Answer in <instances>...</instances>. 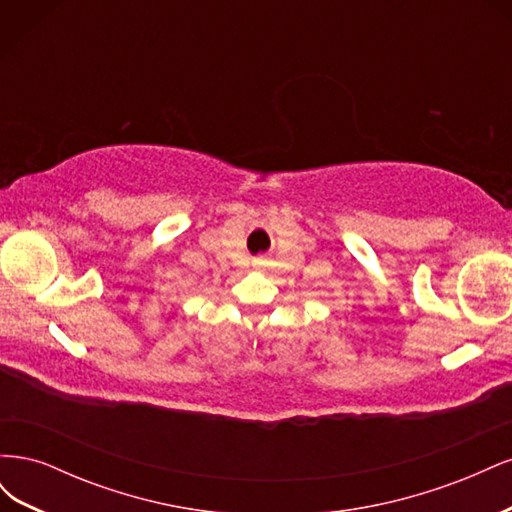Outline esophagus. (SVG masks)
<instances>
[{"label":"esophagus","instance_id":"1","mask_svg":"<svg viewBox=\"0 0 512 512\" xmlns=\"http://www.w3.org/2000/svg\"><path fill=\"white\" fill-rule=\"evenodd\" d=\"M256 265H260V260H258V262H256Z\"/></svg>","mask_w":512,"mask_h":512}]
</instances>
